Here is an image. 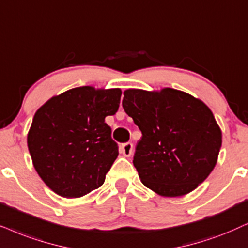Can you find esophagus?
Wrapping results in <instances>:
<instances>
[{
	"instance_id": "esophagus-1",
	"label": "esophagus",
	"mask_w": 248,
	"mask_h": 248,
	"mask_svg": "<svg viewBox=\"0 0 248 248\" xmlns=\"http://www.w3.org/2000/svg\"><path fill=\"white\" fill-rule=\"evenodd\" d=\"M121 153L124 156H130L131 153H133V144L130 142L124 143L121 145Z\"/></svg>"
}]
</instances>
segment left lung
Here are the masks:
<instances>
[{
	"mask_svg": "<svg viewBox=\"0 0 248 248\" xmlns=\"http://www.w3.org/2000/svg\"><path fill=\"white\" fill-rule=\"evenodd\" d=\"M122 108L142 131L134 166L142 183L164 197H181L214 169L222 133L205 103L189 93L128 89Z\"/></svg>",
	"mask_w": 248,
	"mask_h": 248,
	"instance_id": "1",
	"label": "left lung"
}]
</instances>
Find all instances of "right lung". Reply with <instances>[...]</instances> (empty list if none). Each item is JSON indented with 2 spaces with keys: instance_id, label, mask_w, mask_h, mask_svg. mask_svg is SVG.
<instances>
[{
  "instance_id": "right-lung-1",
  "label": "right lung",
  "mask_w": 248,
  "mask_h": 248,
  "mask_svg": "<svg viewBox=\"0 0 248 248\" xmlns=\"http://www.w3.org/2000/svg\"><path fill=\"white\" fill-rule=\"evenodd\" d=\"M121 90L78 87L37 109L27 135L34 168L59 196L79 198L98 189L119 155L105 122L120 104Z\"/></svg>"
}]
</instances>
